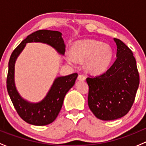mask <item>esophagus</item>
Segmentation results:
<instances>
[{"instance_id":"obj_1","label":"esophagus","mask_w":146,"mask_h":146,"mask_svg":"<svg viewBox=\"0 0 146 146\" xmlns=\"http://www.w3.org/2000/svg\"><path fill=\"white\" fill-rule=\"evenodd\" d=\"M85 79H86V77H85L84 75H82V74L78 75V81H84Z\"/></svg>"}]
</instances>
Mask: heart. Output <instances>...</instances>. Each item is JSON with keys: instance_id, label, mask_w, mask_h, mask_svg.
I'll return each mask as SVG.
<instances>
[{"instance_id": "1", "label": "heart", "mask_w": 146, "mask_h": 146, "mask_svg": "<svg viewBox=\"0 0 146 146\" xmlns=\"http://www.w3.org/2000/svg\"><path fill=\"white\" fill-rule=\"evenodd\" d=\"M70 52L76 61H86V69L94 75L106 72L113 57V51L111 46L93 39L75 42L71 46ZM68 60L70 62L73 60L71 57H68Z\"/></svg>"}]
</instances>
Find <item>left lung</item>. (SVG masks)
<instances>
[{
  "instance_id": "8db88e82",
  "label": "left lung",
  "mask_w": 146,
  "mask_h": 146,
  "mask_svg": "<svg viewBox=\"0 0 146 146\" xmlns=\"http://www.w3.org/2000/svg\"><path fill=\"white\" fill-rule=\"evenodd\" d=\"M116 59L105 73L86 78L88 105L96 117L114 120L132 108L140 83L136 60L131 49L118 38Z\"/></svg>"
}]
</instances>
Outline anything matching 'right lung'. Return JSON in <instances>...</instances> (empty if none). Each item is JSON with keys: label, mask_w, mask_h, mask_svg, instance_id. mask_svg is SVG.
Listing matches in <instances>:
<instances>
[{"label": "right lung", "mask_w": 146, "mask_h": 146, "mask_svg": "<svg viewBox=\"0 0 146 146\" xmlns=\"http://www.w3.org/2000/svg\"><path fill=\"white\" fill-rule=\"evenodd\" d=\"M31 42L45 43L53 46L62 54L65 53V45L60 32L40 30L27 35L13 51L9 59L6 87L14 107L19 116L27 123L33 125L44 126L51 124L57 117L65 94L74 85L78 74L75 73L56 78L46 98L38 103H31L22 99L14 84V64L26 44Z\"/></svg>", "instance_id": "obj_1"}]
</instances>
